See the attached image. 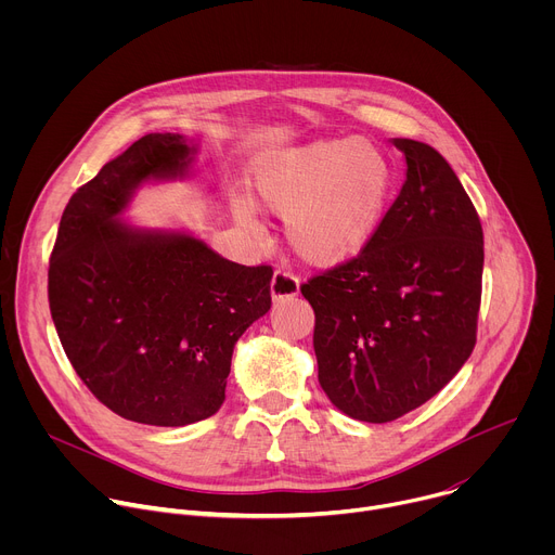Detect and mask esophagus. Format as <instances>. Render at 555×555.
<instances>
[{
  "label": "esophagus",
  "instance_id": "esophagus-1",
  "mask_svg": "<svg viewBox=\"0 0 555 555\" xmlns=\"http://www.w3.org/2000/svg\"><path fill=\"white\" fill-rule=\"evenodd\" d=\"M300 289V281L285 272V270H276L274 276H272V283H270V292H272V298L274 300H287V298H294Z\"/></svg>",
  "mask_w": 555,
  "mask_h": 555
}]
</instances>
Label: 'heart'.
Returning <instances> with one entry per match:
<instances>
[{
    "mask_svg": "<svg viewBox=\"0 0 555 555\" xmlns=\"http://www.w3.org/2000/svg\"><path fill=\"white\" fill-rule=\"evenodd\" d=\"M392 171L371 142L321 140L263 157L255 169L257 202L285 217L289 250L307 266L336 268L373 240L388 208ZM236 217L257 228L255 210Z\"/></svg>",
    "mask_w": 555,
    "mask_h": 555,
    "instance_id": "1",
    "label": "heart"
}]
</instances>
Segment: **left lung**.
<instances>
[{
  "label": "left lung",
  "mask_w": 555,
  "mask_h": 555,
  "mask_svg": "<svg viewBox=\"0 0 555 555\" xmlns=\"http://www.w3.org/2000/svg\"><path fill=\"white\" fill-rule=\"evenodd\" d=\"M406 182L358 257L300 285L319 382L345 415L386 424L437 395L477 345L483 228L433 146L395 138Z\"/></svg>",
  "instance_id": "8db88e82"
}]
</instances>
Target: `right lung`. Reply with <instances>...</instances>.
I'll return each instance as SVG.
<instances>
[{"instance_id":"1","label":"right lung","mask_w":555,"mask_h":555,"mask_svg":"<svg viewBox=\"0 0 555 555\" xmlns=\"http://www.w3.org/2000/svg\"><path fill=\"white\" fill-rule=\"evenodd\" d=\"M191 153L180 133L135 140L69 197L50 255V313L69 364L101 404L149 426L215 415L234 343L272 305V266L116 219L140 182L182 176Z\"/></svg>"}]
</instances>
